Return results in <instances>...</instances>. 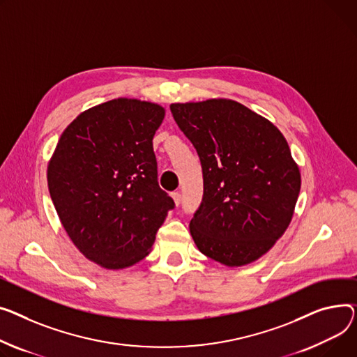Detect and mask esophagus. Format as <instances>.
<instances>
[{"label":"esophagus","instance_id":"34e87169","mask_svg":"<svg viewBox=\"0 0 357 357\" xmlns=\"http://www.w3.org/2000/svg\"><path fill=\"white\" fill-rule=\"evenodd\" d=\"M172 198H174V201H175V204H181V199H182V195H181V192L179 191H174L172 194Z\"/></svg>","mask_w":357,"mask_h":357}]
</instances>
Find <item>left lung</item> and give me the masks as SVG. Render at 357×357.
<instances>
[{
    "label": "left lung",
    "mask_w": 357,
    "mask_h": 357,
    "mask_svg": "<svg viewBox=\"0 0 357 357\" xmlns=\"http://www.w3.org/2000/svg\"><path fill=\"white\" fill-rule=\"evenodd\" d=\"M202 166L204 197L189 224L198 250L228 267L264 255L287 229L301 176L282 133L228 99L174 103Z\"/></svg>",
    "instance_id": "obj_1"
}]
</instances>
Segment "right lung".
Here are the masks:
<instances>
[{
    "label": "right lung",
    "mask_w": 357,
    "mask_h": 357,
    "mask_svg": "<svg viewBox=\"0 0 357 357\" xmlns=\"http://www.w3.org/2000/svg\"><path fill=\"white\" fill-rule=\"evenodd\" d=\"M159 105L114 99L71 122L47 169L60 221L79 251L105 268L145 258L174 199L158 183Z\"/></svg>",
    "instance_id": "right-lung-1"
}]
</instances>
